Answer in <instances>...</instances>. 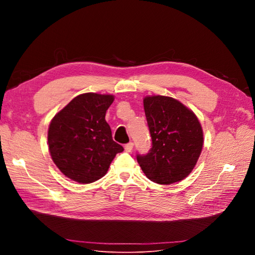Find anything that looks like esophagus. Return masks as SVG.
Instances as JSON below:
<instances>
[{
    "label": "esophagus",
    "mask_w": 255,
    "mask_h": 255,
    "mask_svg": "<svg viewBox=\"0 0 255 255\" xmlns=\"http://www.w3.org/2000/svg\"><path fill=\"white\" fill-rule=\"evenodd\" d=\"M133 146H134V143L133 142H128V143H127L126 145H125V150L127 151V152H130L133 150Z\"/></svg>",
    "instance_id": "obj_1"
}]
</instances>
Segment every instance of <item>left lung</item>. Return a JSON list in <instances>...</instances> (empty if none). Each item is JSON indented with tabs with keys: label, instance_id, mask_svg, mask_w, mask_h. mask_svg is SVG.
Returning a JSON list of instances; mask_svg holds the SVG:
<instances>
[{
	"label": "left lung",
	"instance_id": "8db88e82",
	"mask_svg": "<svg viewBox=\"0 0 255 255\" xmlns=\"http://www.w3.org/2000/svg\"><path fill=\"white\" fill-rule=\"evenodd\" d=\"M152 148L137 154L143 173L154 183L169 185L184 180L196 166L203 146V130L194 112L165 96L143 99Z\"/></svg>",
	"mask_w": 255,
	"mask_h": 255
}]
</instances>
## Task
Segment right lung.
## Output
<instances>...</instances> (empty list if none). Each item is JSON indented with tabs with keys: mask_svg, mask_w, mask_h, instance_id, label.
Instances as JSON below:
<instances>
[{
	"mask_svg": "<svg viewBox=\"0 0 255 255\" xmlns=\"http://www.w3.org/2000/svg\"><path fill=\"white\" fill-rule=\"evenodd\" d=\"M112 95L87 92L75 97L52 119L48 130L54 164L67 177L89 184L104 176L123 146L115 142L105 114Z\"/></svg>",
	"mask_w": 255,
	"mask_h": 255,
	"instance_id": "obj_1",
	"label": "right lung"
}]
</instances>
